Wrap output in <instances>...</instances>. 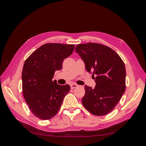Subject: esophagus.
<instances>
[{"label": "esophagus", "mask_w": 146, "mask_h": 146, "mask_svg": "<svg viewBox=\"0 0 146 146\" xmlns=\"http://www.w3.org/2000/svg\"><path fill=\"white\" fill-rule=\"evenodd\" d=\"M77 85H76V84H72V85H70V88H71V89H74L75 88L77 87Z\"/></svg>", "instance_id": "34e87169"}]
</instances>
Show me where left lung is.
Wrapping results in <instances>:
<instances>
[{
    "label": "left lung",
    "mask_w": 146,
    "mask_h": 146,
    "mask_svg": "<svg viewBox=\"0 0 146 146\" xmlns=\"http://www.w3.org/2000/svg\"><path fill=\"white\" fill-rule=\"evenodd\" d=\"M76 52L85 63L87 71L92 74L96 83L94 89L85 86L83 105L94 115L107 114L116 107L125 92L124 63L112 48L98 43L78 44Z\"/></svg>",
    "instance_id": "1"
}]
</instances>
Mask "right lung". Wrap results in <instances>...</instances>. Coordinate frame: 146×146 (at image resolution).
<instances>
[{
	"label": "right lung",
	"instance_id": "add662e5",
	"mask_svg": "<svg viewBox=\"0 0 146 146\" xmlns=\"http://www.w3.org/2000/svg\"><path fill=\"white\" fill-rule=\"evenodd\" d=\"M74 44H45L25 60L22 72L23 92L31 111L37 117L48 120L58 112L69 85L52 81L56 70H61L65 58L72 54Z\"/></svg>",
	"mask_w": 146,
	"mask_h": 146
}]
</instances>
